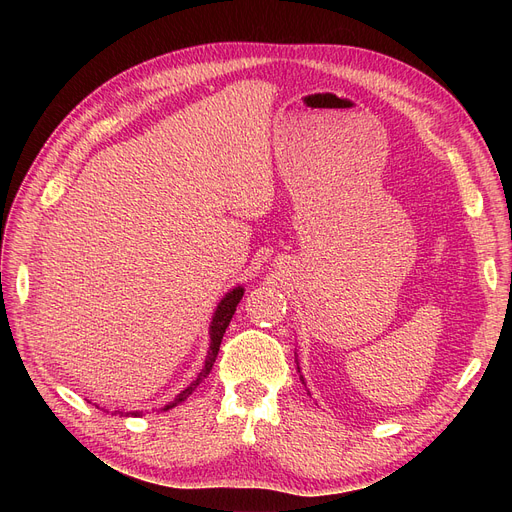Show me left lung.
<instances>
[{
  "mask_svg": "<svg viewBox=\"0 0 512 512\" xmlns=\"http://www.w3.org/2000/svg\"><path fill=\"white\" fill-rule=\"evenodd\" d=\"M297 369H299V373H301V367H299V361H297ZM301 382L305 384V380H303V375H301Z\"/></svg>",
  "mask_w": 512,
  "mask_h": 512,
  "instance_id": "obj_1",
  "label": "left lung"
}]
</instances>
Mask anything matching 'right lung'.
I'll list each match as a JSON object with an SVG mask.
<instances>
[{"label":"right lung","mask_w":512,"mask_h":512,"mask_svg":"<svg viewBox=\"0 0 512 512\" xmlns=\"http://www.w3.org/2000/svg\"><path fill=\"white\" fill-rule=\"evenodd\" d=\"M242 294H245V288H242V286H234V288H230V290L224 294L222 301L218 303V307H215L213 317H211V324H209V351H207L203 369L197 373V378H195L191 384H188V386L170 402V405H166L161 411H170V409L178 407L180 402H184L188 396H191V394L197 390V386H199L201 382H205V378L209 375V371H211L215 359H218V351H220L222 338H224L226 328H228L230 319H232V315H234V311H236V305H238L240 299H242ZM107 413H110V411H107ZM112 415H122V417L134 415V417H141L143 411H126V413H124V411H114Z\"/></svg>","instance_id":"1"}]
</instances>
